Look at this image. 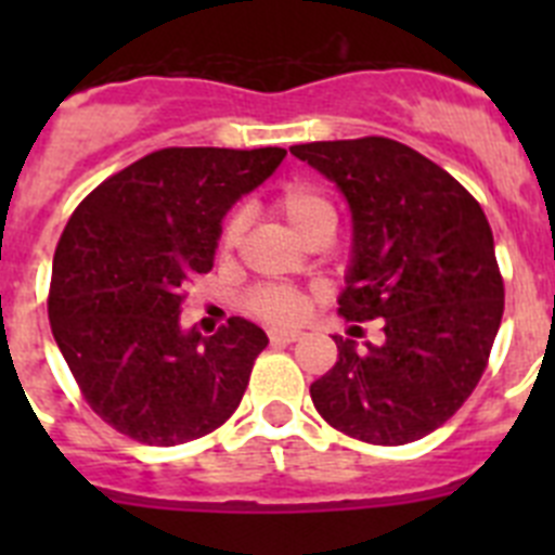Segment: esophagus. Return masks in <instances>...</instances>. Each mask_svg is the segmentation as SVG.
Listing matches in <instances>:
<instances>
[{"label": "esophagus", "instance_id": "obj_1", "mask_svg": "<svg viewBox=\"0 0 555 555\" xmlns=\"http://www.w3.org/2000/svg\"><path fill=\"white\" fill-rule=\"evenodd\" d=\"M300 331H278V327L269 331V341H272V345H292V341H300Z\"/></svg>", "mask_w": 555, "mask_h": 555}]
</instances>
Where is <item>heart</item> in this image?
Masks as SVG:
<instances>
[{
    "mask_svg": "<svg viewBox=\"0 0 555 555\" xmlns=\"http://www.w3.org/2000/svg\"><path fill=\"white\" fill-rule=\"evenodd\" d=\"M272 205L283 217V222L300 235L302 242H306L311 233H317V230L336 228V210H333V205L322 197L320 191L311 189V185L306 183L283 185V189L274 194ZM238 235H242V217L233 214V217L224 222L222 233H219V247H235ZM247 306L249 311L258 313L261 320L292 322L302 313L306 300H302L300 292H294V288L288 286H263L255 288V292L249 294Z\"/></svg>",
    "mask_w": 555,
    "mask_h": 555,
    "instance_id": "obj_1",
    "label": "heart"
}]
</instances>
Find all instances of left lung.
I'll return each mask as SVG.
<instances>
[{
  "instance_id": "8db88e82",
  "label": "left lung",
  "mask_w": 555,
  "mask_h": 555,
  "mask_svg": "<svg viewBox=\"0 0 555 555\" xmlns=\"http://www.w3.org/2000/svg\"><path fill=\"white\" fill-rule=\"evenodd\" d=\"M338 185L352 214V261L338 313L384 320V345L356 350L313 380L327 425L370 444H409L464 405L503 320V274L478 199L400 141L366 135L292 146ZM361 331V327H358Z\"/></svg>"
}]
</instances>
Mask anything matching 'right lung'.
I'll return each mask as SVG.
<instances>
[{
	"instance_id": "add662e5",
	"label": "right lung",
	"mask_w": 555,
	"mask_h": 555,
	"mask_svg": "<svg viewBox=\"0 0 555 555\" xmlns=\"http://www.w3.org/2000/svg\"><path fill=\"white\" fill-rule=\"evenodd\" d=\"M286 150L169 146L96 185L52 261L49 322L86 403L152 448L217 430L249 384L267 333L230 317L214 336L180 327L183 286L210 272L222 219Z\"/></svg>"
}]
</instances>
